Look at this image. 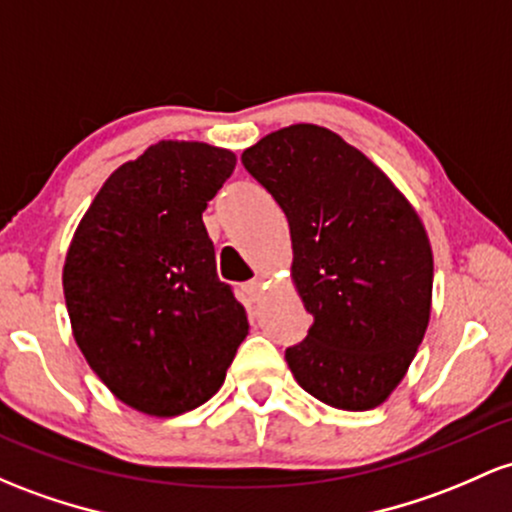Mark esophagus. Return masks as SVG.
<instances>
[{
    "label": "esophagus",
    "mask_w": 512,
    "mask_h": 512,
    "mask_svg": "<svg viewBox=\"0 0 512 512\" xmlns=\"http://www.w3.org/2000/svg\"><path fill=\"white\" fill-rule=\"evenodd\" d=\"M262 289H265V284H262V279H252V282H247V284L243 286L245 296H247V299H250V301H260Z\"/></svg>",
    "instance_id": "obj_1"
}]
</instances>
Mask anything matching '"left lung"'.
Here are the masks:
<instances>
[{
  "label": "left lung",
  "mask_w": 512,
  "mask_h": 512,
  "mask_svg": "<svg viewBox=\"0 0 512 512\" xmlns=\"http://www.w3.org/2000/svg\"><path fill=\"white\" fill-rule=\"evenodd\" d=\"M289 221L291 279L313 316L286 350L303 391L372 411L401 384L430 323L432 247L411 201L338 133L294 123L245 150Z\"/></svg>",
  "instance_id": "1"
}]
</instances>
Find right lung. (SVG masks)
Instances as JSON below:
<instances>
[{"mask_svg": "<svg viewBox=\"0 0 512 512\" xmlns=\"http://www.w3.org/2000/svg\"><path fill=\"white\" fill-rule=\"evenodd\" d=\"M233 170L226 148L160 140L111 172L67 247L77 347L106 389L145 415L209 401L250 328L218 279L201 218Z\"/></svg>", "mask_w": 512, "mask_h": 512, "instance_id": "1", "label": "right lung"}]
</instances>
